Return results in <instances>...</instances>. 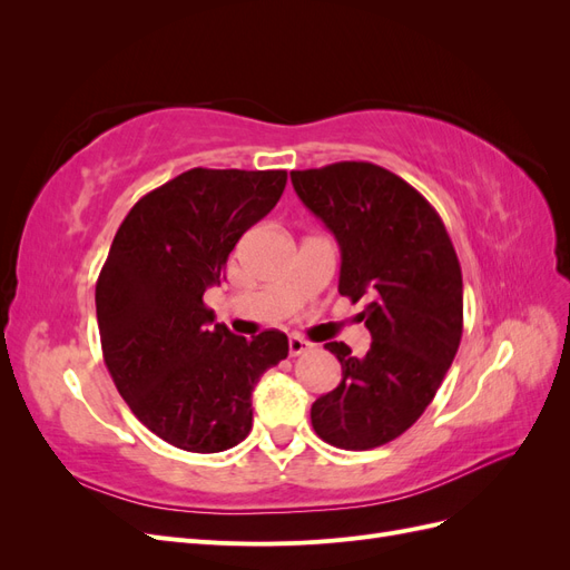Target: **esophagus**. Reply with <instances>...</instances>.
<instances>
[{
    "label": "esophagus",
    "mask_w": 570,
    "mask_h": 570,
    "mask_svg": "<svg viewBox=\"0 0 570 570\" xmlns=\"http://www.w3.org/2000/svg\"><path fill=\"white\" fill-rule=\"evenodd\" d=\"M308 350H312V342H306V340H302V337H289V354H292V356L306 354Z\"/></svg>",
    "instance_id": "1"
}]
</instances>
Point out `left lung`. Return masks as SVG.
I'll list each match as a JSON object with an SVG mask.
<instances>
[{"mask_svg":"<svg viewBox=\"0 0 570 570\" xmlns=\"http://www.w3.org/2000/svg\"><path fill=\"white\" fill-rule=\"evenodd\" d=\"M289 178L337 239L340 295L371 297V350L356 358L327 342L342 383L312 404L323 442L366 452L406 433L450 371L463 333L461 266L440 214L387 168L340 161Z\"/></svg>","mask_w":570,"mask_h":570,"instance_id":"obj_1","label":"left lung"}]
</instances>
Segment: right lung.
<instances>
[{"mask_svg": "<svg viewBox=\"0 0 570 570\" xmlns=\"http://www.w3.org/2000/svg\"><path fill=\"white\" fill-rule=\"evenodd\" d=\"M287 170L189 168L120 223L97 278L101 354L142 425L214 454L252 430V390L287 356V335H233L204 304L237 239L278 204Z\"/></svg>", "mask_w": 570, "mask_h": 570, "instance_id": "add662e5", "label": "right lung"}]
</instances>
